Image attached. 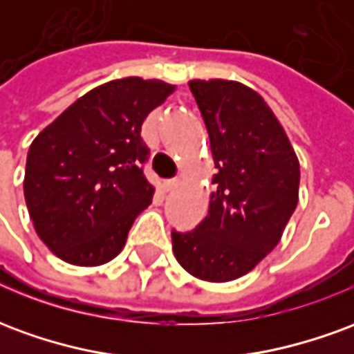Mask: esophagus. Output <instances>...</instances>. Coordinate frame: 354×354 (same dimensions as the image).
<instances>
[{
  "instance_id": "esophagus-1",
  "label": "esophagus",
  "mask_w": 354,
  "mask_h": 354,
  "mask_svg": "<svg viewBox=\"0 0 354 354\" xmlns=\"http://www.w3.org/2000/svg\"><path fill=\"white\" fill-rule=\"evenodd\" d=\"M176 185H178L176 178H172V180H165V182H162V189H165V192H172Z\"/></svg>"
}]
</instances>
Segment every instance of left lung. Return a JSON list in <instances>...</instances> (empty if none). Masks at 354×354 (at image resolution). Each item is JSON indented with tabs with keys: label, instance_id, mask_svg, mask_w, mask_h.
Masks as SVG:
<instances>
[{
	"label": "left lung",
	"instance_id": "obj_1",
	"mask_svg": "<svg viewBox=\"0 0 354 354\" xmlns=\"http://www.w3.org/2000/svg\"><path fill=\"white\" fill-rule=\"evenodd\" d=\"M207 124L218 174L208 214L193 231L172 230L187 273L227 282L252 271L279 245L294 214L299 162L260 94L237 81H189Z\"/></svg>",
	"mask_w": 354,
	"mask_h": 354
}]
</instances>
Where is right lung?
<instances>
[{
	"mask_svg": "<svg viewBox=\"0 0 354 354\" xmlns=\"http://www.w3.org/2000/svg\"><path fill=\"white\" fill-rule=\"evenodd\" d=\"M174 91L165 81L124 77L83 94L28 149L24 199L37 235L73 266H102L124 246L151 203L144 176L147 113Z\"/></svg>",
	"mask_w": 354,
	"mask_h": 354,
	"instance_id": "1",
	"label": "right lung"
}]
</instances>
